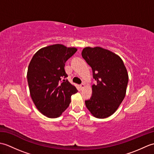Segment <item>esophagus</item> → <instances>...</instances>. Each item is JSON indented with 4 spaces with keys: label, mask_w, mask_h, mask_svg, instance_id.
I'll list each match as a JSON object with an SVG mask.
<instances>
[{
    "label": "esophagus",
    "mask_w": 154,
    "mask_h": 154,
    "mask_svg": "<svg viewBox=\"0 0 154 154\" xmlns=\"http://www.w3.org/2000/svg\"><path fill=\"white\" fill-rule=\"evenodd\" d=\"M85 85L83 83V84H81V85H80V87H81V89H84L85 88Z\"/></svg>",
    "instance_id": "obj_1"
}]
</instances>
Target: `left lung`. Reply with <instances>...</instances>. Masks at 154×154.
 <instances>
[{"mask_svg":"<svg viewBox=\"0 0 154 154\" xmlns=\"http://www.w3.org/2000/svg\"><path fill=\"white\" fill-rule=\"evenodd\" d=\"M82 57L93 70L97 85L92 97L85 100L87 109L97 119H105L116 112L126 95L128 74L122 59L101 47H86Z\"/></svg>","mask_w":154,"mask_h":154,"instance_id":"1","label":"left lung"}]
</instances>
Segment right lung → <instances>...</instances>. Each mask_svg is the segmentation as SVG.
Here are the masks:
<instances>
[{"label":"right lung","mask_w":154,"mask_h":154,"mask_svg":"<svg viewBox=\"0 0 154 154\" xmlns=\"http://www.w3.org/2000/svg\"><path fill=\"white\" fill-rule=\"evenodd\" d=\"M77 51L62 44L44 47L35 53L29 63L27 79L32 100L40 112L50 119L60 116L77 89L67 80L65 62Z\"/></svg>","instance_id":"add662e5"}]
</instances>
